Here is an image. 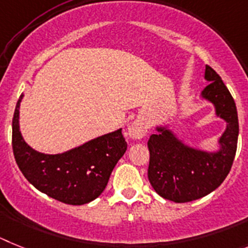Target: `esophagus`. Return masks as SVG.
Returning a JSON list of instances; mask_svg holds the SVG:
<instances>
[{
  "mask_svg": "<svg viewBox=\"0 0 248 248\" xmlns=\"http://www.w3.org/2000/svg\"><path fill=\"white\" fill-rule=\"evenodd\" d=\"M146 133H147V128H146L145 124L142 121H139V120H136V121L128 127V135H130V137H132L135 140L142 139Z\"/></svg>",
  "mask_w": 248,
  "mask_h": 248,
  "instance_id": "1",
  "label": "esophagus"
}]
</instances>
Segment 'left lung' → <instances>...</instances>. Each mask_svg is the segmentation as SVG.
Segmentation results:
<instances>
[{"instance_id": "left-lung-1", "label": "left lung", "mask_w": 248, "mask_h": 248, "mask_svg": "<svg viewBox=\"0 0 248 248\" xmlns=\"http://www.w3.org/2000/svg\"><path fill=\"white\" fill-rule=\"evenodd\" d=\"M210 81L202 94L216 106L217 115L227 121L221 151L207 154L182 145L170 131L158 128L147 142L150 151L148 180L161 197L182 203L201 199L222 184L231 171L237 150L238 117L236 103L218 73L206 64Z\"/></svg>"}]
</instances>
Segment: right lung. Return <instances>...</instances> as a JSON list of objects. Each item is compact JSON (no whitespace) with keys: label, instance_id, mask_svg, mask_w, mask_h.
Wrapping results in <instances>:
<instances>
[{"label":"right lung","instance_id":"1","mask_svg":"<svg viewBox=\"0 0 248 248\" xmlns=\"http://www.w3.org/2000/svg\"><path fill=\"white\" fill-rule=\"evenodd\" d=\"M17 101L12 118V150L18 169L41 192L67 204L97 199L111 172L127 150L122 130L101 136L61 155L40 154L30 147L18 128Z\"/></svg>","mask_w":248,"mask_h":248}]
</instances>
